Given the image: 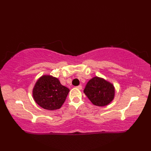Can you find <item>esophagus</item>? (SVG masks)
<instances>
[{"label":"esophagus","mask_w":151,"mask_h":151,"mask_svg":"<svg viewBox=\"0 0 151 151\" xmlns=\"http://www.w3.org/2000/svg\"><path fill=\"white\" fill-rule=\"evenodd\" d=\"M76 88H78V89H80V90H81L82 88H83V86H82V85H78V86H76Z\"/></svg>","instance_id":"obj_1"}]
</instances>
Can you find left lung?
Returning a JSON list of instances; mask_svg holds the SVG:
<instances>
[{"instance_id":"obj_1","label":"left lung","mask_w":151,"mask_h":151,"mask_svg":"<svg viewBox=\"0 0 151 151\" xmlns=\"http://www.w3.org/2000/svg\"><path fill=\"white\" fill-rule=\"evenodd\" d=\"M84 93L94 105L104 106L113 100L114 88L111 83L95 76L86 84Z\"/></svg>"}]
</instances>
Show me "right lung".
Masks as SVG:
<instances>
[{
    "label": "right lung",
    "mask_w": 151,
    "mask_h": 151,
    "mask_svg": "<svg viewBox=\"0 0 151 151\" xmlns=\"http://www.w3.org/2000/svg\"><path fill=\"white\" fill-rule=\"evenodd\" d=\"M69 89L62 85L57 78L44 75L36 83L32 91L34 100L42 108L53 111L65 103Z\"/></svg>",
    "instance_id": "right-lung-1"
}]
</instances>
